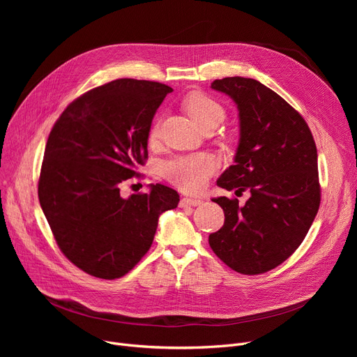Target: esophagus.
<instances>
[{
    "mask_svg": "<svg viewBox=\"0 0 357 357\" xmlns=\"http://www.w3.org/2000/svg\"><path fill=\"white\" fill-rule=\"evenodd\" d=\"M199 204H202V199L199 198H182L179 202L181 207H197Z\"/></svg>",
    "mask_w": 357,
    "mask_h": 357,
    "instance_id": "esophagus-1",
    "label": "esophagus"
}]
</instances>
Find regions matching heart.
<instances>
[{
    "instance_id": "1",
    "label": "heart",
    "mask_w": 357,
    "mask_h": 357,
    "mask_svg": "<svg viewBox=\"0 0 357 357\" xmlns=\"http://www.w3.org/2000/svg\"><path fill=\"white\" fill-rule=\"evenodd\" d=\"M183 107L192 121L202 128L204 126L217 123L224 119V108L211 97L202 92H194L186 97ZM158 135V126L152 127L150 137L155 139ZM215 160L208 155H191L179 156L163 165V175L181 190L188 192L202 191L210 176L215 172Z\"/></svg>"
}]
</instances>
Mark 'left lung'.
<instances>
[{"label": "left lung", "instance_id": "1", "mask_svg": "<svg viewBox=\"0 0 357 357\" xmlns=\"http://www.w3.org/2000/svg\"><path fill=\"white\" fill-rule=\"evenodd\" d=\"M211 88L237 105L240 139L234 165L218 178L227 191L249 190L243 207L213 198L224 226L210 234L213 252L243 275L265 273L305 238L321 199L317 147L303 116L275 91L252 78L215 79Z\"/></svg>", "mask_w": 357, "mask_h": 357}]
</instances>
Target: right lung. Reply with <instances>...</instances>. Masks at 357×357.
Wrapping results in <instances>:
<instances>
[{
    "instance_id": "add662e5",
    "label": "right lung",
    "mask_w": 357,
    "mask_h": 357,
    "mask_svg": "<svg viewBox=\"0 0 357 357\" xmlns=\"http://www.w3.org/2000/svg\"><path fill=\"white\" fill-rule=\"evenodd\" d=\"M174 89L160 82L116 79L66 107L45 149L39 201L62 253L84 272L121 278L153 243L159 215L178 207L169 186L120 195L147 159L156 109Z\"/></svg>"
}]
</instances>
